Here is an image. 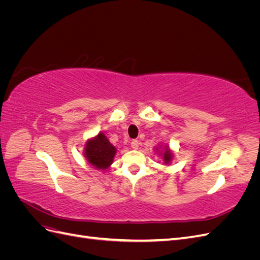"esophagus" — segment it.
<instances>
[{"label":"esophagus","instance_id":"1","mask_svg":"<svg viewBox=\"0 0 260 260\" xmlns=\"http://www.w3.org/2000/svg\"><path fill=\"white\" fill-rule=\"evenodd\" d=\"M139 145H140V142H139L138 140H132L131 147H132L133 149H138V148H139Z\"/></svg>","mask_w":260,"mask_h":260}]
</instances>
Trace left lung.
Listing matches in <instances>:
<instances>
[{
  "instance_id": "1",
  "label": "left lung",
  "mask_w": 260,
  "mask_h": 260,
  "mask_svg": "<svg viewBox=\"0 0 260 260\" xmlns=\"http://www.w3.org/2000/svg\"><path fill=\"white\" fill-rule=\"evenodd\" d=\"M156 151H157V153H158V155H160L162 157L164 164L169 165L171 162L172 158H174V153H172V151L167 145H165L162 147H156Z\"/></svg>"
}]
</instances>
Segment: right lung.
Here are the masks:
<instances>
[{
	"label": "right lung",
	"mask_w": 260,
	"mask_h": 260,
	"mask_svg": "<svg viewBox=\"0 0 260 260\" xmlns=\"http://www.w3.org/2000/svg\"><path fill=\"white\" fill-rule=\"evenodd\" d=\"M84 157L88 162L98 170H106L113 164L117 148L109 142L103 132L86 141Z\"/></svg>",
	"instance_id": "1"
}]
</instances>
